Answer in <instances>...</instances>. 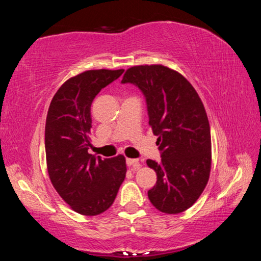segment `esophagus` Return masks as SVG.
I'll return each instance as SVG.
<instances>
[{
    "label": "esophagus",
    "instance_id": "1",
    "mask_svg": "<svg viewBox=\"0 0 261 261\" xmlns=\"http://www.w3.org/2000/svg\"><path fill=\"white\" fill-rule=\"evenodd\" d=\"M126 165L134 168L135 170H138L140 168V162L138 159H126Z\"/></svg>",
    "mask_w": 261,
    "mask_h": 261
}]
</instances>
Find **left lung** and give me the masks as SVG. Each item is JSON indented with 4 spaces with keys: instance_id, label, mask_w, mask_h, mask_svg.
<instances>
[{
    "instance_id": "left-lung-1",
    "label": "left lung",
    "mask_w": 261,
    "mask_h": 261,
    "mask_svg": "<svg viewBox=\"0 0 261 261\" xmlns=\"http://www.w3.org/2000/svg\"><path fill=\"white\" fill-rule=\"evenodd\" d=\"M122 83L143 92L148 124L159 137L161 162L146 161L158 176L148 199L163 213H182L197 201L210 178L211 129L202 101L187 78L162 64L131 67Z\"/></svg>"
}]
</instances>
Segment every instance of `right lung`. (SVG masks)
Listing matches in <instances>:
<instances>
[{"mask_svg": "<svg viewBox=\"0 0 261 261\" xmlns=\"http://www.w3.org/2000/svg\"><path fill=\"white\" fill-rule=\"evenodd\" d=\"M124 70H87L69 78L47 113L45 147L50 182L62 199L82 215H99L113 205L125 178V158L101 159L91 146V105Z\"/></svg>", "mask_w": 261, "mask_h": 261, "instance_id": "1", "label": "right lung"}]
</instances>
